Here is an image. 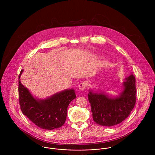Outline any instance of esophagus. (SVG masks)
Instances as JSON below:
<instances>
[{
  "instance_id": "esophagus-1",
  "label": "esophagus",
  "mask_w": 155,
  "mask_h": 155,
  "mask_svg": "<svg viewBox=\"0 0 155 155\" xmlns=\"http://www.w3.org/2000/svg\"><path fill=\"white\" fill-rule=\"evenodd\" d=\"M86 87H87L86 84H85V83H84V82H83V83H81V84H79V89L81 91H84L85 90Z\"/></svg>"
}]
</instances>
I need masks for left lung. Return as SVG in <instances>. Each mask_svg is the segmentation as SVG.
Wrapping results in <instances>:
<instances>
[{
	"label": "left lung",
	"instance_id": "8db88e82",
	"mask_svg": "<svg viewBox=\"0 0 155 155\" xmlns=\"http://www.w3.org/2000/svg\"><path fill=\"white\" fill-rule=\"evenodd\" d=\"M124 86L120 95L112 99L104 93L89 91L88 100L95 122L104 127H111L121 123L130 114L135 104L137 93L133 74L126 78Z\"/></svg>",
	"mask_w": 155,
	"mask_h": 155
}]
</instances>
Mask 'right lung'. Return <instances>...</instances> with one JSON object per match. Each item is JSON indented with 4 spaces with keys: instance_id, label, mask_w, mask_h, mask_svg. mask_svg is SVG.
Here are the masks:
<instances>
[{
    "instance_id": "1",
    "label": "right lung",
    "mask_w": 155,
    "mask_h": 155,
    "mask_svg": "<svg viewBox=\"0 0 155 155\" xmlns=\"http://www.w3.org/2000/svg\"><path fill=\"white\" fill-rule=\"evenodd\" d=\"M22 70L19 74V79ZM19 103L22 113L38 127L44 130L60 128L66 120L67 107L76 98L74 89L65 90L46 100L34 98L18 79Z\"/></svg>"
}]
</instances>
